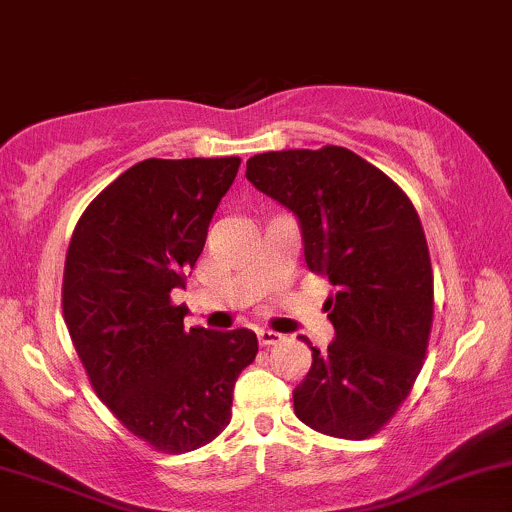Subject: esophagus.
<instances>
[{"label":"esophagus","instance_id":"34e87169","mask_svg":"<svg viewBox=\"0 0 512 512\" xmlns=\"http://www.w3.org/2000/svg\"><path fill=\"white\" fill-rule=\"evenodd\" d=\"M257 340H260L262 347H269V345H277V342H282V335L274 333V330H257Z\"/></svg>","mask_w":512,"mask_h":512}]
</instances>
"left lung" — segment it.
<instances>
[{"label": "left lung", "instance_id": "left-lung-1", "mask_svg": "<svg viewBox=\"0 0 512 512\" xmlns=\"http://www.w3.org/2000/svg\"><path fill=\"white\" fill-rule=\"evenodd\" d=\"M245 177L294 211L308 269L335 289L323 303L335 340L328 352L311 347L296 418L367 440L406 401L428 352L435 291L418 211L391 177L340 145L255 155Z\"/></svg>", "mask_w": 512, "mask_h": 512}]
</instances>
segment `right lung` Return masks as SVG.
I'll list each match as a JSON object with an SVG mask.
<instances>
[{"label":"right lung","instance_id":"add662e5","mask_svg":"<svg viewBox=\"0 0 512 512\" xmlns=\"http://www.w3.org/2000/svg\"><path fill=\"white\" fill-rule=\"evenodd\" d=\"M240 157L138 162L84 209L63 272V316L89 384L116 420L165 454L209 445L257 355L238 328L184 330L187 284Z\"/></svg>","mask_w":512,"mask_h":512}]
</instances>
